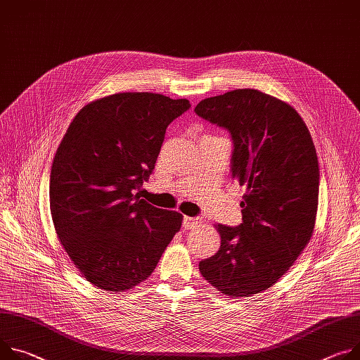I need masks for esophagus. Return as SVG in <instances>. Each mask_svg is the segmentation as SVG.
<instances>
[{
	"label": "esophagus",
	"mask_w": 360,
	"mask_h": 360,
	"mask_svg": "<svg viewBox=\"0 0 360 360\" xmlns=\"http://www.w3.org/2000/svg\"><path fill=\"white\" fill-rule=\"evenodd\" d=\"M201 224L200 218H193V217H184L182 226L186 228V230H192V228H197Z\"/></svg>",
	"instance_id": "esophagus-1"
}]
</instances>
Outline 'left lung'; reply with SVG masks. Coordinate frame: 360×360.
<instances>
[{"instance_id": "1", "label": "left lung", "mask_w": 360, "mask_h": 360, "mask_svg": "<svg viewBox=\"0 0 360 360\" xmlns=\"http://www.w3.org/2000/svg\"><path fill=\"white\" fill-rule=\"evenodd\" d=\"M195 113L226 129L231 176L245 185L238 226L215 225L219 250L202 277L233 299L270 288L309 244L319 204V162L310 132L288 103L254 89L201 101Z\"/></svg>"}]
</instances>
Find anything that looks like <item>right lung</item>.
<instances>
[{
  "instance_id": "obj_1",
  "label": "right lung",
  "mask_w": 360,
  "mask_h": 360,
  "mask_svg": "<svg viewBox=\"0 0 360 360\" xmlns=\"http://www.w3.org/2000/svg\"><path fill=\"white\" fill-rule=\"evenodd\" d=\"M191 108L156 93H116L86 105L53 159L50 211L82 276L106 291L146 280L182 214L141 198L169 123Z\"/></svg>"
}]
</instances>
